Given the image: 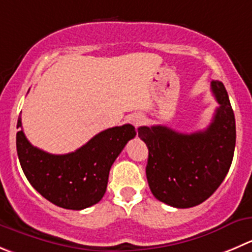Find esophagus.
<instances>
[{
  "label": "esophagus",
  "mask_w": 252,
  "mask_h": 252,
  "mask_svg": "<svg viewBox=\"0 0 252 252\" xmlns=\"http://www.w3.org/2000/svg\"><path fill=\"white\" fill-rule=\"evenodd\" d=\"M130 121L135 127H138V126L143 122V116H141V115H132V116L130 117Z\"/></svg>",
  "instance_id": "esophagus-1"
}]
</instances>
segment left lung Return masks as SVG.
Here are the masks:
<instances>
[{"label": "left lung", "mask_w": 252, "mask_h": 252, "mask_svg": "<svg viewBox=\"0 0 252 252\" xmlns=\"http://www.w3.org/2000/svg\"><path fill=\"white\" fill-rule=\"evenodd\" d=\"M219 107L204 131L181 133L167 126H141L138 137L147 145L148 186L159 202L191 208L207 200L231 166L236 142L235 116L224 84L213 80Z\"/></svg>", "instance_id": "8db88e82"}]
</instances>
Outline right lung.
Instances as JSON below:
<instances>
[{
	"instance_id": "obj_1",
	"label": "right lung",
	"mask_w": 252,
	"mask_h": 252,
	"mask_svg": "<svg viewBox=\"0 0 252 252\" xmlns=\"http://www.w3.org/2000/svg\"><path fill=\"white\" fill-rule=\"evenodd\" d=\"M16 145L23 173L33 188L53 204L81 210L101 200L109 172L126 143L136 136L132 125L101 131L75 152L52 155L30 143L18 117Z\"/></svg>"
}]
</instances>
